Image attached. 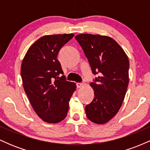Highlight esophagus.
Instances as JSON below:
<instances>
[{"mask_svg": "<svg viewBox=\"0 0 150 150\" xmlns=\"http://www.w3.org/2000/svg\"><path fill=\"white\" fill-rule=\"evenodd\" d=\"M76 85H77V88H81V87H83L84 84L83 83H81V82H78V83L76 84Z\"/></svg>", "mask_w": 150, "mask_h": 150, "instance_id": "esophagus-1", "label": "esophagus"}]
</instances>
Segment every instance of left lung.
Segmentation results:
<instances>
[{
  "label": "left lung",
  "instance_id": "1",
  "mask_svg": "<svg viewBox=\"0 0 150 150\" xmlns=\"http://www.w3.org/2000/svg\"><path fill=\"white\" fill-rule=\"evenodd\" d=\"M92 68L99 74L90 84L94 99L85 106L86 116L97 124H104L119 111L129 82V60L114 39L99 34H81L75 36Z\"/></svg>",
  "mask_w": 150,
  "mask_h": 150
}]
</instances>
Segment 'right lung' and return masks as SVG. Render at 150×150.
Here are the masks:
<instances>
[{
	"mask_svg": "<svg viewBox=\"0 0 150 150\" xmlns=\"http://www.w3.org/2000/svg\"><path fill=\"white\" fill-rule=\"evenodd\" d=\"M73 34L46 35L30 46L22 61L24 89L36 113L44 121L56 123L66 117L75 83L65 80L57 59L60 49Z\"/></svg>",
	"mask_w": 150,
	"mask_h": 150,
	"instance_id": "right-lung-1",
	"label": "right lung"
}]
</instances>
